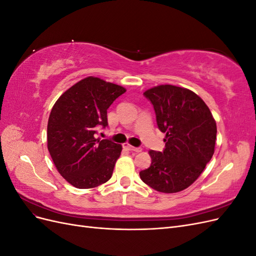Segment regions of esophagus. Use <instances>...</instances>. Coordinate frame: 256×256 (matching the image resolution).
Returning a JSON list of instances; mask_svg holds the SVG:
<instances>
[{"instance_id": "1", "label": "esophagus", "mask_w": 256, "mask_h": 256, "mask_svg": "<svg viewBox=\"0 0 256 256\" xmlns=\"http://www.w3.org/2000/svg\"><path fill=\"white\" fill-rule=\"evenodd\" d=\"M124 147H125L126 150H128L130 152H141V148H138V147H134V146H131L129 144H125V145H124Z\"/></svg>"}]
</instances>
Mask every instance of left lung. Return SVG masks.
I'll use <instances>...</instances> for the list:
<instances>
[{"label":"left lung","instance_id":"obj_1","mask_svg":"<svg viewBox=\"0 0 256 256\" xmlns=\"http://www.w3.org/2000/svg\"><path fill=\"white\" fill-rule=\"evenodd\" d=\"M166 134L162 152L150 150V166L141 180L164 193L180 192L194 182L212 158L216 126L210 110L196 92L174 85H159L143 94Z\"/></svg>","mask_w":256,"mask_h":256}]
</instances>
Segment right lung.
Here are the masks:
<instances>
[{"label":"right lung","mask_w":256,"mask_h":256,"mask_svg":"<svg viewBox=\"0 0 256 256\" xmlns=\"http://www.w3.org/2000/svg\"><path fill=\"white\" fill-rule=\"evenodd\" d=\"M126 90L88 76L67 90L53 106L48 120V150L58 171L79 189L94 188L111 178L122 145L99 140L108 126L106 110Z\"/></svg>","instance_id":"obj_1"}]
</instances>
